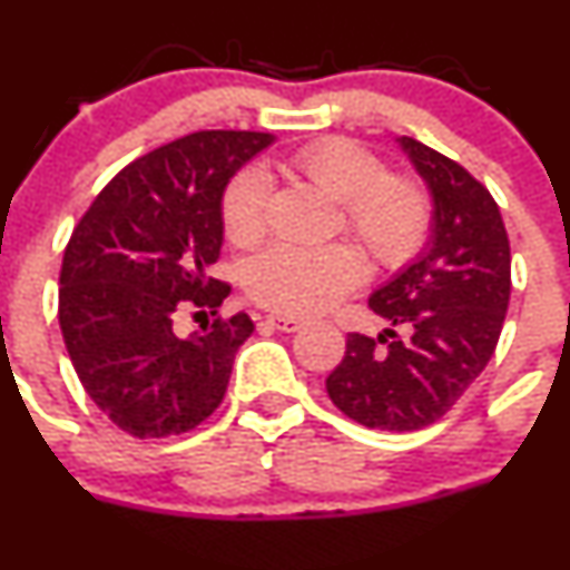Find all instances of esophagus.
<instances>
[{
	"instance_id": "esophagus-1",
	"label": "esophagus",
	"mask_w": 570,
	"mask_h": 570,
	"mask_svg": "<svg viewBox=\"0 0 570 570\" xmlns=\"http://www.w3.org/2000/svg\"><path fill=\"white\" fill-rule=\"evenodd\" d=\"M266 324L274 326V330H279V332L302 330V318H293V315H268Z\"/></svg>"
}]
</instances>
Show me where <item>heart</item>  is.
I'll return each mask as SVG.
<instances>
[{
    "label": "heart",
    "mask_w": 570,
    "mask_h": 570,
    "mask_svg": "<svg viewBox=\"0 0 570 570\" xmlns=\"http://www.w3.org/2000/svg\"><path fill=\"white\" fill-rule=\"evenodd\" d=\"M285 168L341 205L343 227L363 244L380 268H402L424 249L432 227V202L424 185L391 177L385 163L363 146L324 138L302 146ZM272 179L263 168H240L222 196L227 238L249 249L266 233ZM365 277V261L354 246H272L246 268V291L263 307L285 315H313L332 307Z\"/></svg>",
    "instance_id": "b5f03b06"
}]
</instances>
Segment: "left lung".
Listing matches in <instances>:
<instances>
[{
  "label": "left lung",
  "instance_id": "8db88e82",
  "mask_svg": "<svg viewBox=\"0 0 570 570\" xmlns=\"http://www.w3.org/2000/svg\"><path fill=\"white\" fill-rule=\"evenodd\" d=\"M399 144L430 188V240L371 293L391 330L352 332L326 393L368 430L413 432L446 415L493 357L510 304V240L490 190L460 163L407 135Z\"/></svg>",
  "mask_w": 570,
  "mask_h": 570
}]
</instances>
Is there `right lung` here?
Masks as SVG:
<instances>
[{
  "label": "right lung",
  "mask_w": 570,
  "mask_h": 570,
  "mask_svg": "<svg viewBox=\"0 0 570 570\" xmlns=\"http://www.w3.org/2000/svg\"><path fill=\"white\" fill-rule=\"evenodd\" d=\"M272 144L274 135L246 129L171 140L121 168L71 233L60 332L86 393L127 435H183L227 393L255 324L218 315L229 285L207 274L224 244V188ZM185 306L214 315L188 338L173 332Z\"/></svg>",
  "instance_id": "add662e5"
}]
</instances>
